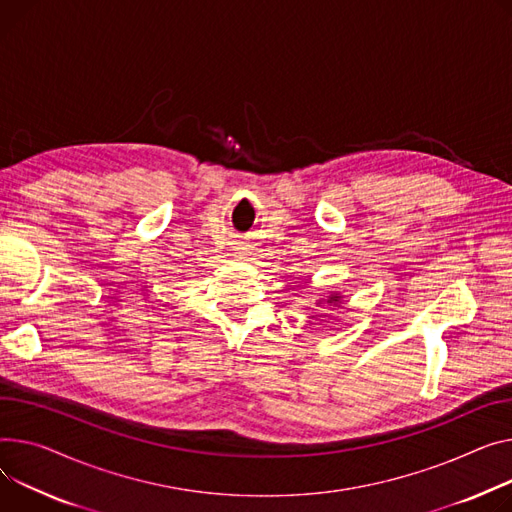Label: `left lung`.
Wrapping results in <instances>:
<instances>
[{
    "mask_svg": "<svg viewBox=\"0 0 512 512\" xmlns=\"http://www.w3.org/2000/svg\"><path fill=\"white\" fill-rule=\"evenodd\" d=\"M342 300H344V296L339 294V292H331L329 296H319L317 300H315V304L317 306H321V309H331V306H339L342 304ZM313 311H317V309H313ZM317 317H323V315H317Z\"/></svg>",
    "mask_w": 512,
    "mask_h": 512,
    "instance_id": "left-lung-1",
    "label": "left lung"
}]
</instances>
